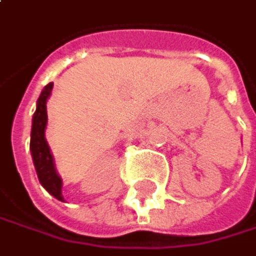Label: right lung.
Segmentation results:
<instances>
[{"mask_svg":"<svg viewBox=\"0 0 256 256\" xmlns=\"http://www.w3.org/2000/svg\"><path fill=\"white\" fill-rule=\"evenodd\" d=\"M54 82H49L38 100H37V109L34 112L32 116V129H31V142H30V148H31V154H32V160H34V166L37 171V177L42 183V186L50 194L54 195L56 200L64 201L62 195H61V178L58 177L55 166H54V159L49 150V146L44 140V129H46V122H48V112H46V100L50 96Z\"/></svg>","mask_w":256,"mask_h":256,"instance_id":"add662e5","label":"right lung"}]
</instances>
